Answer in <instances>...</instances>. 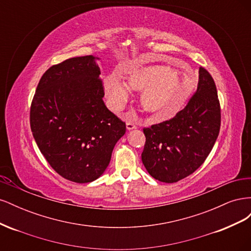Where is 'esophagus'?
Masks as SVG:
<instances>
[{
  "instance_id": "obj_1",
  "label": "esophagus",
  "mask_w": 251,
  "mask_h": 251,
  "mask_svg": "<svg viewBox=\"0 0 251 251\" xmlns=\"http://www.w3.org/2000/svg\"><path fill=\"white\" fill-rule=\"evenodd\" d=\"M137 126H136V125L135 124H133V123H130V121H128V123H126V128L128 131L130 130H134V128H136Z\"/></svg>"
}]
</instances>
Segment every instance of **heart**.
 <instances>
[{"label":"heart","mask_w":251,"mask_h":251,"mask_svg":"<svg viewBox=\"0 0 251 251\" xmlns=\"http://www.w3.org/2000/svg\"><path fill=\"white\" fill-rule=\"evenodd\" d=\"M124 83L125 86L115 77L105 80V94L112 108L120 110L127 101L126 87L130 91H142L140 104L155 123L176 115L193 89L192 82L185 80L183 74L158 65L127 68Z\"/></svg>","instance_id":"obj_1"}]
</instances>
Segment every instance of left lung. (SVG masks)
I'll use <instances>...</instances> for the list:
<instances>
[{
	"label": "left lung",
	"mask_w": 251,
	"mask_h": 251,
	"mask_svg": "<svg viewBox=\"0 0 251 251\" xmlns=\"http://www.w3.org/2000/svg\"><path fill=\"white\" fill-rule=\"evenodd\" d=\"M221 108L209 72L199 69L197 91L183 110L170 120L144 127L142 163L151 177L174 183L198 170L215 146Z\"/></svg>",
	"instance_id": "1"
}]
</instances>
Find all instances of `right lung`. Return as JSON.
I'll return each mask as SVG.
<instances>
[{
    "label": "right lung",
    "instance_id": "obj_1",
    "mask_svg": "<svg viewBox=\"0 0 251 251\" xmlns=\"http://www.w3.org/2000/svg\"><path fill=\"white\" fill-rule=\"evenodd\" d=\"M100 74L92 55L53 65L30 107V127L41 153L58 175L76 183L101 176L126 133V124L102 100Z\"/></svg>",
    "mask_w": 251,
    "mask_h": 251
}]
</instances>
